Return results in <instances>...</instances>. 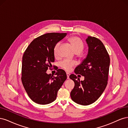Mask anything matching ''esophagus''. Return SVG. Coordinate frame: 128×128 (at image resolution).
Instances as JSON below:
<instances>
[{
	"mask_svg": "<svg viewBox=\"0 0 128 128\" xmlns=\"http://www.w3.org/2000/svg\"><path fill=\"white\" fill-rule=\"evenodd\" d=\"M67 74V79H69V76H70V74H69L68 72L66 73Z\"/></svg>",
	"mask_w": 128,
	"mask_h": 128,
	"instance_id": "obj_1",
	"label": "esophagus"
}]
</instances>
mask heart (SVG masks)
<instances>
[{"label": "heart", "instance_id": "obj_1", "mask_svg": "<svg viewBox=\"0 0 128 128\" xmlns=\"http://www.w3.org/2000/svg\"><path fill=\"white\" fill-rule=\"evenodd\" d=\"M68 40L69 42V43L72 45L74 51L76 53L79 54L83 51L84 48V45L82 40L78 37L72 36L69 38ZM60 45V42H58L56 44L54 48L53 53L55 57H58L59 56L58 50H59ZM76 64V62L75 61L68 59H64L60 62V66L66 71H70L72 68Z\"/></svg>", "mask_w": 128, "mask_h": 128}]
</instances>
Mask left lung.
<instances>
[{"label":"left lung","mask_w":128,"mask_h":128,"mask_svg":"<svg viewBox=\"0 0 128 128\" xmlns=\"http://www.w3.org/2000/svg\"><path fill=\"white\" fill-rule=\"evenodd\" d=\"M86 41L88 54L75 69L76 74L84 76V80L80 81L74 74L69 76L75 83L72 99L84 106L94 102L102 94L107 84L110 64V56L101 40L88 36Z\"/></svg>","instance_id":"obj_1"}]
</instances>
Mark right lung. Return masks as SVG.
I'll list each match as a JSON object with an SVG mask.
<instances>
[{"label":"right lung","mask_w":128,"mask_h":128,"mask_svg":"<svg viewBox=\"0 0 128 128\" xmlns=\"http://www.w3.org/2000/svg\"><path fill=\"white\" fill-rule=\"evenodd\" d=\"M67 33H48L34 39L28 46L22 57V82L29 97L38 104H46L56 99L57 93L67 75L58 69L56 76L46 71L54 61V46Z\"/></svg>","instance_id":"obj_1"}]
</instances>
